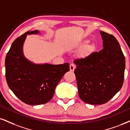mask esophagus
I'll return each instance as SVG.
<instances>
[{
    "label": "esophagus",
    "instance_id": "34e87169",
    "mask_svg": "<svg viewBox=\"0 0 130 130\" xmlns=\"http://www.w3.org/2000/svg\"><path fill=\"white\" fill-rule=\"evenodd\" d=\"M75 69V65L74 64H70V71L73 72Z\"/></svg>",
    "mask_w": 130,
    "mask_h": 130
}]
</instances>
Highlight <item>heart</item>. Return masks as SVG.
I'll return each instance as SVG.
<instances>
[{"instance_id": "1", "label": "heart", "mask_w": 130, "mask_h": 130, "mask_svg": "<svg viewBox=\"0 0 130 130\" xmlns=\"http://www.w3.org/2000/svg\"><path fill=\"white\" fill-rule=\"evenodd\" d=\"M88 43L87 40L84 41H83L82 43H81L79 44V45L81 46H83L84 44H87ZM94 50V46L93 45V44H86V46H84L83 47L82 51H81V53H82L83 55H88V54H90L91 52H92Z\"/></svg>"}]
</instances>
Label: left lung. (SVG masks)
Listing matches in <instances>:
<instances>
[{
	"label": "left lung",
	"instance_id": "1",
	"mask_svg": "<svg viewBox=\"0 0 130 130\" xmlns=\"http://www.w3.org/2000/svg\"><path fill=\"white\" fill-rule=\"evenodd\" d=\"M104 48L74 61L78 94L92 105L108 102L121 90L124 79L125 56L113 35L100 31Z\"/></svg>",
	"mask_w": 130,
	"mask_h": 130
}]
</instances>
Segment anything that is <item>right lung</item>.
Returning a JSON list of instances; mask_svg holds the SVG:
<instances>
[{"label": "right lung", "mask_w": 130, "mask_h": 130, "mask_svg": "<svg viewBox=\"0 0 130 130\" xmlns=\"http://www.w3.org/2000/svg\"><path fill=\"white\" fill-rule=\"evenodd\" d=\"M38 31H28L11 44L5 58V76L9 89L22 102L37 105L49 102L63 75L69 71V64H34L24 57L22 46L26 35Z\"/></svg>", "instance_id": "obj_1"}]
</instances>
